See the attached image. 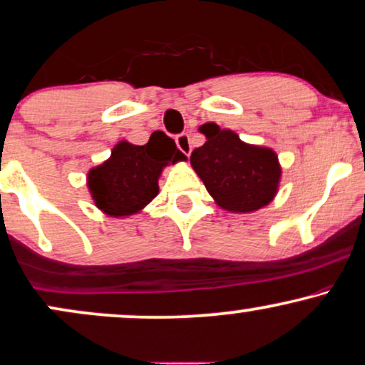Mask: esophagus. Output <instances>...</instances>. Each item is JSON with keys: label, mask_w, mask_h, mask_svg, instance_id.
<instances>
[{"label": "esophagus", "mask_w": 365, "mask_h": 365, "mask_svg": "<svg viewBox=\"0 0 365 365\" xmlns=\"http://www.w3.org/2000/svg\"><path fill=\"white\" fill-rule=\"evenodd\" d=\"M175 143H177L178 150L182 151L183 155L188 156V153H190V150H192L190 136H188L187 133H180V135H177V138H175Z\"/></svg>", "instance_id": "1"}]
</instances>
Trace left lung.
<instances>
[{"label":"left lung","mask_w":365,"mask_h":365,"mask_svg":"<svg viewBox=\"0 0 365 365\" xmlns=\"http://www.w3.org/2000/svg\"><path fill=\"white\" fill-rule=\"evenodd\" d=\"M207 141L192 151L190 163L215 202L232 212H252L273 200L279 182L274 151L246 145L236 133L209 123Z\"/></svg>","instance_id":"8db88e82"}]
</instances>
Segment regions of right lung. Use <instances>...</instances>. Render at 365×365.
Segmentation results:
<instances>
[{
  "mask_svg": "<svg viewBox=\"0 0 365 365\" xmlns=\"http://www.w3.org/2000/svg\"><path fill=\"white\" fill-rule=\"evenodd\" d=\"M185 155L177 150L172 138L151 135L143 146L121 141L110 158L89 172L91 195L108 215H131L158 195L161 168Z\"/></svg>",
  "mask_w": 365,
  "mask_h": 365,
  "instance_id": "obj_1",
  "label": "right lung"
}]
</instances>
